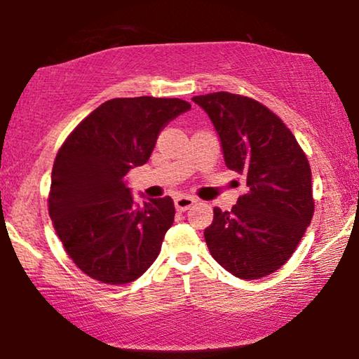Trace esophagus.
Returning a JSON list of instances; mask_svg holds the SVG:
<instances>
[{
    "label": "esophagus",
    "instance_id": "obj_1",
    "mask_svg": "<svg viewBox=\"0 0 359 359\" xmlns=\"http://www.w3.org/2000/svg\"><path fill=\"white\" fill-rule=\"evenodd\" d=\"M194 204H196V199L191 198V196H178V198L175 199V208L176 210H181V212L188 210L191 205Z\"/></svg>",
    "mask_w": 359,
    "mask_h": 359
}]
</instances>
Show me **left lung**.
<instances>
[{
  "label": "left lung",
  "instance_id": "8db88e82",
  "mask_svg": "<svg viewBox=\"0 0 359 359\" xmlns=\"http://www.w3.org/2000/svg\"><path fill=\"white\" fill-rule=\"evenodd\" d=\"M193 101L212 122L227 168L247 184L232 210L214 208L204 230L209 252L233 276H268L291 258L312 220L307 156L284 122L252 97L220 91Z\"/></svg>",
  "mask_w": 359,
  "mask_h": 359
}]
</instances>
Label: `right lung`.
Listing matches in <instances>:
<instances>
[{"mask_svg": "<svg viewBox=\"0 0 359 359\" xmlns=\"http://www.w3.org/2000/svg\"><path fill=\"white\" fill-rule=\"evenodd\" d=\"M189 109L176 97H116L83 119L58 150L48 214L68 257L90 278L132 283L158 257L175 220L173 199L137 204L126 175L149 161L160 132Z\"/></svg>", "mask_w": 359, "mask_h": 359, "instance_id": "right-lung-1", "label": "right lung"}]
</instances>
